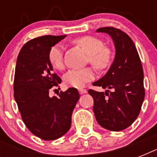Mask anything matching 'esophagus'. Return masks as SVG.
I'll return each instance as SVG.
<instances>
[{
	"label": "esophagus",
	"instance_id": "esophagus-1",
	"mask_svg": "<svg viewBox=\"0 0 157 157\" xmlns=\"http://www.w3.org/2000/svg\"><path fill=\"white\" fill-rule=\"evenodd\" d=\"M78 91H79V93L81 94H84L87 93V90H85V89H79Z\"/></svg>",
	"mask_w": 157,
	"mask_h": 157
}]
</instances>
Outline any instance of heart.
Here are the masks:
<instances>
[{"label": "heart", "instance_id": "heart-1", "mask_svg": "<svg viewBox=\"0 0 157 157\" xmlns=\"http://www.w3.org/2000/svg\"><path fill=\"white\" fill-rule=\"evenodd\" d=\"M73 42L81 46L87 54V62L98 70H103L109 66L112 59V53L109 48L104 46L103 40L92 36H85L76 38ZM50 64L57 70L64 68L63 47L55 45L50 48L48 54ZM95 76L90 67L82 70H71L64 75L63 81L67 86L74 88H81L87 82L93 81Z\"/></svg>", "mask_w": 157, "mask_h": 157}]
</instances>
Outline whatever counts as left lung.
Segmentation results:
<instances>
[{"instance_id": "8db88e82", "label": "left lung", "mask_w": 157, "mask_h": 157, "mask_svg": "<svg viewBox=\"0 0 157 157\" xmlns=\"http://www.w3.org/2000/svg\"><path fill=\"white\" fill-rule=\"evenodd\" d=\"M96 32L107 33L112 38L116 56L106 75L93 83L108 90L105 93L89 90L88 93L94 98L93 110L98 124L108 130L121 131L137 119L144 103L141 60L134 41L126 33L112 27L98 28Z\"/></svg>"}]
</instances>
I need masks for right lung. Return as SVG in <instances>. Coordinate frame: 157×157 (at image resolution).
<instances>
[{
	"label": "right lung",
	"instance_id": "1",
	"mask_svg": "<svg viewBox=\"0 0 157 157\" xmlns=\"http://www.w3.org/2000/svg\"><path fill=\"white\" fill-rule=\"evenodd\" d=\"M65 37L50 35L29 40L21 49L16 63L14 99L27 128L43 140H55L68 131L80 98L76 88L61 91L58 97L49 94L62 81L53 73L49 50Z\"/></svg>",
	"mask_w": 157,
	"mask_h": 157
}]
</instances>
